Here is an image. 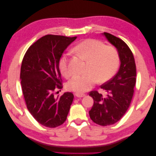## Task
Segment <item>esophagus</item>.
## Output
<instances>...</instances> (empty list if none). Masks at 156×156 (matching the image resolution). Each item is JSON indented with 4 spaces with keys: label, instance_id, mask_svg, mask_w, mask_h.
Returning a JSON list of instances; mask_svg holds the SVG:
<instances>
[{
    "label": "esophagus",
    "instance_id": "obj_1",
    "mask_svg": "<svg viewBox=\"0 0 156 156\" xmlns=\"http://www.w3.org/2000/svg\"><path fill=\"white\" fill-rule=\"evenodd\" d=\"M75 95L76 97L77 98H83V97H84L86 96V94H82V93H79V92H76L75 94Z\"/></svg>",
    "mask_w": 156,
    "mask_h": 156
}]
</instances>
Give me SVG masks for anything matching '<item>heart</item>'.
<instances>
[{"mask_svg":"<svg viewBox=\"0 0 156 156\" xmlns=\"http://www.w3.org/2000/svg\"><path fill=\"white\" fill-rule=\"evenodd\" d=\"M74 51L88 63L84 71L86 73L74 75L68 82L66 87L69 90L79 93L87 92L98 81L100 83L108 81L119 68L120 57L116 49L99 40H83L75 47ZM68 56V53H63L58 61L60 73L66 78L72 75Z\"/></svg>","mask_w":156,"mask_h":156,"instance_id":"heart-1","label":"heart"}]
</instances>
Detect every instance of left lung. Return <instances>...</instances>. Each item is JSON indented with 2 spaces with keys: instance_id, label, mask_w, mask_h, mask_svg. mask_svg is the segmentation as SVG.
<instances>
[{
  "instance_id": "left-lung-1",
  "label": "left lung",
  "mask_w": 156,
  "mask_h": 156,
  "mask_svg": "<svg viewBox=\"0 0 156 156\" xmlns=\"http://www.w3.org/2000/svg\"><path fill=\"white\" fill-rule=\"evenodd\" d=\"M102 35L115 47L120 61L116 74L101 86L107 96H103L97 91L89 94L94 100L90 117L96 124L106 126L119 121L128 109L136 83V66L133 53L123 40L109 33L103 32Z\"/></svg>"
}]
</instances>
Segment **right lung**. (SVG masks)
I'll return each mask as SVG.
<instances>
[{
    "instance_id": "right-lung-1",
    "label": "right lung",
    "mask_w": 156,
    "mask_h": 156,
    "mask_svg": "<svg viewBox=\"0 0 156 156\" xmlns=\"http://www.w3.org/2000/svg\"><path fill=\"white\" fill-rule=\"evenodd\" d=\"M77 38L46 35L33 44L23 59L20 79L28 110L34 119L45 127L62 125L73 100L72 92L54 96L62 88L58 61L68 46Z\"/></svg>"
}]
</instances>
